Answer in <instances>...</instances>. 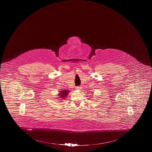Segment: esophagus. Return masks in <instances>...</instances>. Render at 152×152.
<instances>
[{"instance_id": "34e87169", "label": "esophagus", "mask_w": 152, "mask_h": 152, "mask_svg": "<svg viewBox=\"0 0 152 152\" xmlns=\"http://www.w3.org/2000/svg\"><path fill=\"white\" fill-rule=\"evenodd\" d=\"M76 89H77V90H80V89H81V87L77 86V87H76Z\"/></svg>"}]
</instances>
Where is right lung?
Instances as JSON below:
<instances>
[{"label": "right lung", "mask_w": 152, "mask_h": 152, "mask_svg": "<svg viewBox=\"0 0 152 152\" xmlns=\"http://www.w3.org/2000/svg\"><path fill=\"white\" fill-rule=\"evenodd\" d=\"M69 92V91L68 90H62V91H61V92H60V93L58 94V95L59 97H58V98H60V99H61L60 100L65 99V97L67 96V95L69 94L68 93Z\"/></svg>", "instance_id": "right-lung-1"}]
</instances>
